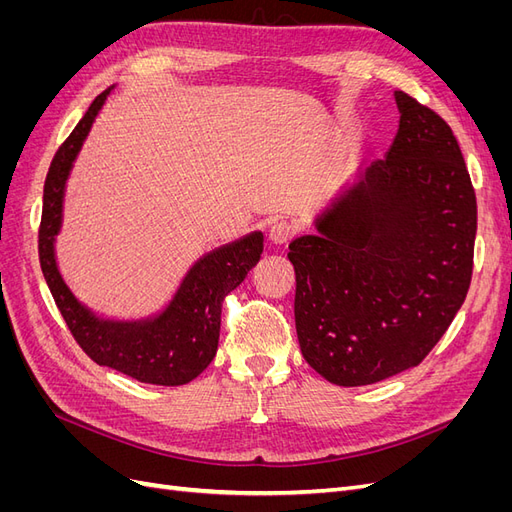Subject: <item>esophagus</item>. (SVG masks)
<instances>
[{
    "instance_id": "obj_1",
    "label": "esophagus",
    "mask_w": 512,
    "mask_h": 512,
    "mask_svg": "<svg viewBox=\"0 0 512 512\" xmlns=\"http://www.w3.org/2000/svg\"><path fill=\"white\" fill-rule=\"evenodd\" d=\"M294 232H297V228H294L290 222H284V220L273 222L269 226V241L273 245H286L294 237Z\"/></svg>"
}]
</instances>
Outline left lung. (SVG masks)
Returning a JSON list of instances; mask_svg holds the SVG:
<instances>
[{
	"label": "left lung",
	"instance_id": "obj_1",
	"mask_svg": "<svg viewBox=\"0 0 512 512\" xmlns=\"http://www.w3.org/2000/svg\"><path fill=\"white\" fill-rule=\"evenodd\" d=\"M384 160L288 245L303 359L337 386L416 367L451 327L472 280L476 194L448 123L395 91Z\"/></svg>",
	"mask_w": 512,
	"mask_h": 512
}]
</instances>
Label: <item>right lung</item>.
I'll list each match as a JSON object with an SVG mask.
<instances>
[{"label": "right lung", "instance_id": "add662e5", "mask_svg": "<svg viewBox=\"0 0 512 512\" xmlns=\"http://www.w3.org/2000/svg\"><path fill=\"white\" fill-rule=\"evenodd\" d=\"M100 94L61 145L44 181V207L38 232V254L53 299L91 361L121 371L138 382L181 386L203 374L218 352L222 303L250 273L262 254V232L218 247L198 258L185 273L175 297L160 314L141 320L100 318L74 297L57 269L55 237L61 230L64 192L72 164L111 94Z\"/></svg>", "mask_w": 512, "mask_h": 512}]
</instances>
